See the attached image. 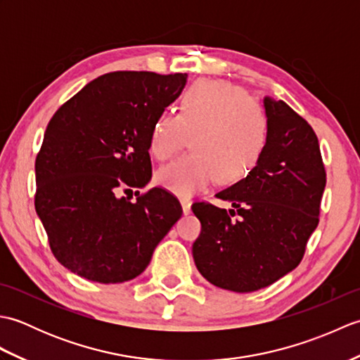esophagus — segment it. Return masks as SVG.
Listing matches in <instances>:
<instances>
[{
	"mask_svg": "<svg viewBox=\"0 0 360 360\" xmlns=\"http://www.w3.org/2000/svg\"><path fill=\"white\" fill-rule=\"evenodd\" d=\"M181 205H182V212H184V215H188V213L192 212V202H190V201L182 200Z\"/></svg>",
	"mask_w": 360,
	"mask_h": 360,
	"instance_id": "esophagus-1",
	"label": "esophagus"
}]
</instances>
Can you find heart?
Masks as SVG:
<instances>
[{"label": "heart", "mask_w": 360, "mask_h": 360, "mask_svg": "<svg viewBox=\"0 0 360 360\" xmlns=\"http://www.w3.org/2000/svg\"><path fill=\"white\" fill-rule=\"evenodd\" d=\"M193 137V155L160 168L158 184L179 198L207 190L218 178L226 186L246 179L262 160L269 124L264 110L232 83L200 80L190 86L179 114L160 112L150 134V151L172 159Z\"/></svg>", "instance_id": "heart-1"}]
</instances>
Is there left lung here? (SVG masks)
I'll use <instances>...</instances> for the list:
<instances>
[{
  "mask_svg": "<svg viewBox=\"0 0 360 360\" xmlns=\"http://www.w3.org/2000/svg\"><path fill=\"white\" fill-rule=\"evenodd\" d=\"M263 106L269 141L262 160L246 179L215 195L232 209L192 207L201 221L192 248L198 271L233 292L266 288L295 269L319 224L326 184L314 129L283 101L266 96Z\"/></svg>",
  "mask_w": 360,
  "mask_h": 360,
  "instance_id": "8db88e82",
  "label": "left lung"
}]
</instances>
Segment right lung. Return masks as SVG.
Listing matches in <instances>:
<instances>
[{
	"instance_id": "right-lung-1",
	"label": "right lung",
	"mask_w": 360,
	"mask_h": 360,
	"mask_svg": "<svg viewBox=\"0 0 360 360\" xmlns=\"http://www.w3.org/2000/svg\"><path fill=\"white\" fill-rule=\"evenodd\" d=\"M186 83L187 74L110 72L52 116L35 160V210L53 257L79 277L136 278L181 218L179 201L162 188L134 202L119 193L148 184L153 124Z\"/></svg>"
}]
</instances>
